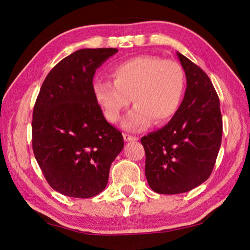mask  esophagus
I'll return each mask as SVG.
<instances>
[{"instance_id":"obj_1","label":"esophagus","mask_w":250,"mask_h":250,"mask_svg":"<svg viewBox=\"0 0 250 250\" xmlns=\"http://www.w3.org/2000/svg\"><path fill=\"white\" fill-rule=\"evenodd\" d=\"M123 137H124V140H125L126 142H135V141H138V140H139V138H138V137H135V135L127 134V133L123 134Z\"/></svg>"}]
</instances>
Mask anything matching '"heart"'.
<instances>
[{
    "label": "heart",
    "instance_id": "obj_1",
    "mask_svg": "<svg viewBox=\"0 0 250 250\" xmlns=\"http://www.w3.org/2000/svg\"><path fill=\"white\" fill-rule=\"evenodd\" d=\"M112 82L97 81L94 93L109 122L117 123L132 102L134 109L124 121L129 131H140L154 122L163 125L176 115L184 99L186 76L174 60L138 56L115 65Z\"/></svg>",
    "mask_w": 250,
    "mask_h": 250
}]
</instances>
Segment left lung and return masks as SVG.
<instances>
[{"label": "left lung", "mask_w": 250, "mask_h": 250, "mask_svg": "<svg viewBox=\"0 0 250 250\" xmlns=\"http://www.w3.org/2000/svg\"><path fill=\"white\" fill-rule=\"evenodd\" d=\"M186 74L184 100L169 123L141 140L149 187L160 194L191 191L206 181L222 139L220 101L208 75L176 52Z\"/></svg>", "instance_id": "8db88e82"}]
</instances>
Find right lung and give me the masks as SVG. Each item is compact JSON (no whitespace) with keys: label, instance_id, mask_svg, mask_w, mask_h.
<instances>
[{"label":"right lung","instance_id":"right-lung-1","mask_svg":"<svg viewBox=\"0 0 250 250\" xmlns=\"http://www.w3.org/2000/svg\"><path fill=\"white\" fill-rule=\"evenodd\" d=\"M118 49H81L59 62L34 105L32 147L49 185L60 194L90 198L106 188L124 140L104 118L93 79Z\"/></svg>","mask_w":250,"mask_h":250}]
</instances>
